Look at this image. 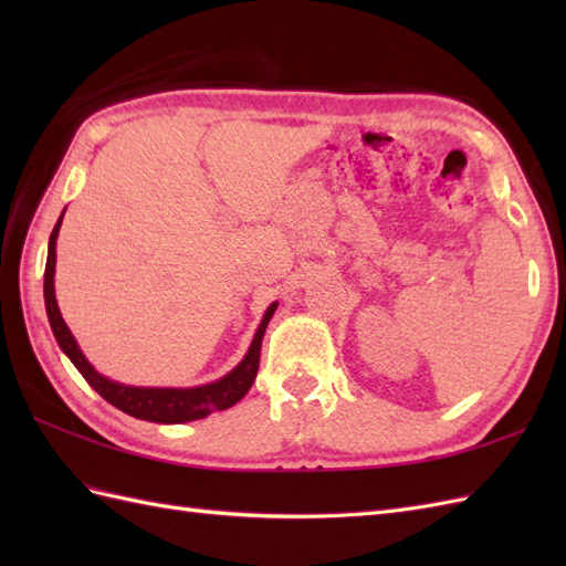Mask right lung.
<instances>
[{
  "instance_id": "add662e5",
  "label": "right lung",
  "mask_w": 566,
  "mask_h": 566,
  "mask_svg": "<svg viewBox=\"0 0 566 566\" xmlns=\"http://www.w3.org/2000/svg\"><path fill=\"white\" fill-rule=\"evenodd\" d=\"M60 223H63V216L57 219L53 233H51V243H48V262H45V280H43L48 321H51V328H53L57 345L63 347V353L72 359V365L80 369V375L87 379L90 387L97 391L102 399H106L116 408H122L124 413L140 418V420H150V423H187V420H197V418H203V416H209L213 411H223V408H231L233 403L243 399V396L250 391L252 381H255V377H258L260 347H262V338H264V328H268V323L276 311V304H272L268 308V314H264L243 363H240L231 371V375H226L223 379L207 384V387H197V389L124 387V384L109 381L106 377H102L99 371H94V367L80 353V347H77L75 338H72L70 328L65 326L63 316H60V308H57V302H55V290H53L55 240H57Z\"/></svg>"
}]
</instances>
